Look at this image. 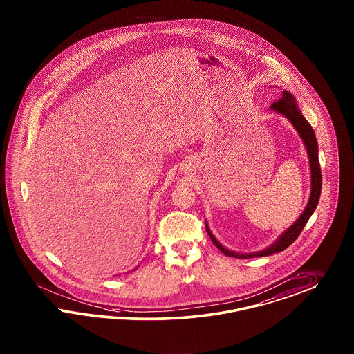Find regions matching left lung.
<instances>
[{"mask_svg": "<svg viewBox=\"0 0 354 354\" xmlns=\"http://www.w3.org/2000/svg\"><path fill=\"white\" fill-rule=\"evenodd\" d=\"M270 110L283 115L289 122H292V127L295 128V131L301 136V138H302V141L305 144L306 150H307V154H308V159H310V171H311V194H310V198H308L307 207H305L304 213L299 216V218L295 221L286 232H282L274 243L270 244L266 250H261V251H257V252L239 254V252H234V251L225 248L214 238V235L209 230L207 223L205 222L207 235L210 236V239H212V242L214 243V245L220 250L222 254H225L226 257H236V259H250V257H269L272 254L283 251L285 248H288L299 236V234L304 230L307 221L313 216V213L315 212L317 203H319L320 191H322V171H320L319 157H317V137H315L313 127L306 120L305 116L302 115V112L298 109L295 97H292L289 91H283L282 95L279 97V100L272 103Z\"/></svg>", "mask_w": 354, "mask_h": 354, "instance_id": "obj_1", "label": "left lung"}]
</instances>
